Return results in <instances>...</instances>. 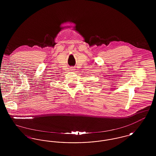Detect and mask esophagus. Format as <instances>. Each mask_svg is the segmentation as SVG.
Here are the masks:
<instances>
[{"instance_id": "esophagus-1", "label": "esophagus", "mask_w": 156, "mask_h": 156, "mask_svg": "<svg viewBox=\"0 0 156 156\" xmlns=\"http://www.w3.org/2000/svg\"><path fill=\"white\" fill-rule=\"evenodd\" d=\"M71 70H73V69H73V68H71Z\"/></svg>"}]
</instances>
